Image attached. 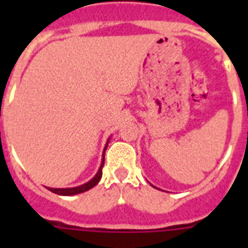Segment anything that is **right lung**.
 <instances>
[{"label": "right lung", "instance_id": "1", "mask_svg": "<svg viewBox=\"0 0 248 248\" xmlns=\"http://www.w3.org/2000/svg\"><path fill=\"white\" fill-rule=\"evenodd\" d=\"M108 145V143H107ZM107 149V147H105ZM104 149V153H105ZM103 166H104V158H103V162L100 165V169L97 171V173L95 175V177H93L89 183H86V184L81 185V186H77V188H67V189H55V188H48V190H51L52 193H56V194H60V196H73V194H78V193H83L86 190H89V189L93 188L95 185L100 181L101 175H103Z\"/></svg>", "mask_w": 248, "mask_h": 248}]
</instances>
